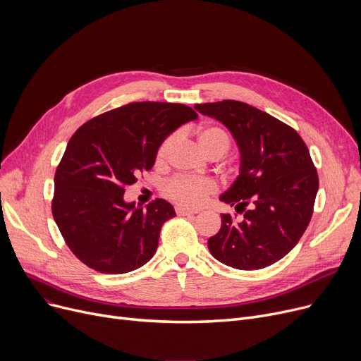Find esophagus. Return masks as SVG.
Here are the masks:
<instances>
[{
    "mask_svg": "<svg viewBox=\"0 0 361 361\" xmlns=\"http://www.w3.org/2000/svg\"><path fill=\"white\" fill-rule=\"evenodd\" d=\"M176 212H177L178 215H181V216H190V215H196V214H197V212L190 211V209H184V207H180V206L176 207Z\"/></svg>",
    "mask_w": 361,
    "mask_h": 361,
    "instance_id": "34e87169",
    "label": "esophagus"
}]
</instances>
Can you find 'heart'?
Here are the masks:
<instances>
[{
	"instance_id": "obj_1",
	"label": "heart",
	"mask_w": 361,
	"mask_h": 361,
	"mask_svg": "<svg viewBox=\"0 0 361 361\" xmlns=\"http://www.w3.org/2000/svg\"><path fill=\"white\" fill-rule=\"evenodd\" d=\"M174 139L176 136L171 135L161 142L157 150L158 162H162L166 158L171 146L174 143ZM197 143L204 155L221 158L222 155L226 154V152H228L231 146V139L225 130L215 126H209L199 130ZM215 192H216V184L209 178L176 177V178H171L164 187V193L168 199L185 207L200 206Z\"/></svg>"
}]
</instances>
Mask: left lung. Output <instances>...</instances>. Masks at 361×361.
Here are the masks:
<instances>
[{
  "label": "left lung",
  "instance_id": "1",
  "mask_svg": "<svg viewBox=\"0 0 361 361\" xmlns=\"http://www.w3.org/2000/svg\"><path fill=\"white\" fill-rule=\"evenodd\" d=\"M195 108L221 121L240 149V174L219 199L243 218L222 214L207 247L226 267L267 268L294 249L312 219L319 177L310 152L293 127L249 104L225 99Z\"/></svg>",
  "mask_w": 361,
  "mask_h": 361
}]
</instances>
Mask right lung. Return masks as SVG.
<instances>
[{
    "label": "right lung",
    "instance_id": "obj_1",
    "mask_svg": "<svg viewBox=\"0 0 361 361\" xmlns=\"http://www.w3.org/2000/svg\"><path fill=\"white\" fill-rule=\"evenodd\" d=\"M196 111L183 104L130 102L85 123L54 178L52 215L73 255L102 274H126L152 259L171 203H126V185L155 164L161 142Z\"/></svg>",
    "mask_w": 361,
    "mask_h": 361
}]
</instances>
